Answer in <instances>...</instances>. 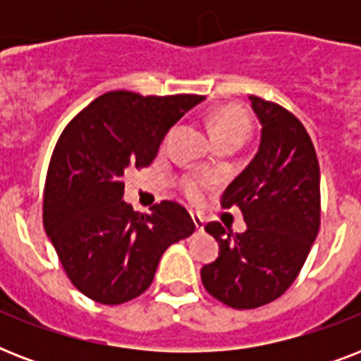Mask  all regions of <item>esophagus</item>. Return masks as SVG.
<instances>
[{
  "mask_svg": "<svg viewBox=\"0 0 361 361\" xmlns=\"http://www.w3.org/2000/svg\"><path fill=\"white\" fill-rule=\"evenodd\" d=\"M191 219H192V223H195V226H197V231L202 232L204 231V219H202V217H200V215L191 214Z\"/></svg>",
  "mask_w": 361,
  "mask_h": 361,
  "instance_id": "obj_1",
  "label": "esophagus"
}]
</instances>
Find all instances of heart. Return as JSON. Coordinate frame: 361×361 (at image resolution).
<instances>
[{
	"label": "heart",
	"mask_w": 361,
	"mask_h": 361,
	"mask_svg": "<svg viewBox=\"0 0 361 361\" xmlns=\"http://www.w3.org/2000/svg\"><path fill=\"white\" fill-rule=\"evenodd\" d=\"M251 130V121L241 110L225 109L217 112L214 118V136L215 142H245ZM206 189V181L200 178H189L183 183V191L191 200H198Z\"/></svg>",
	"instance_id": "1"
}]
</instances>
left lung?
I'll return each mask as SVG.
<instances>
[{
    "instance_id": "obj_1",
    "label": "left lung",
    "mask_w": 361,
    "mask_h": 361,
    "mask_svg": "<svg viewBox=\"0 0 361 361\" xmlns=\"http://www.w3.org/2000/svg\"><path fill=\"white\" fill-rule=\"evenodd\" d=\"M260 123L251 163L226 187L221 206H238L245 232L206 225L219 257L200 269L204 288L234 309L274 302L294 283L320 226V169L313 142L296 116L249 95Z\"/></svg>"
}]
</instances>
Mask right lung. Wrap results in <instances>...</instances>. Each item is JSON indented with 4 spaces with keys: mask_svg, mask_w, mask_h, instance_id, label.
<instances>
[{
    "mask_svg": "<svg viewBox=\"0 0 361 361\" xmlns=\"http://www.w3.org/2000/svg\"><path fill=\"white\" fill-rule=\"evenodd\" d=\"M202 95L142 97L109 92L71 121L54 147L44 185V231L71 283L118 305L152 285L163 252L195 232L183 206L138 214L123 200V176L152 163L172 125Z\"/></svg>",
    "mask_w": 361,
    "mask_h": 361,
    "instance_id": "1",
    "label": "right lung"
}]
</instances>
